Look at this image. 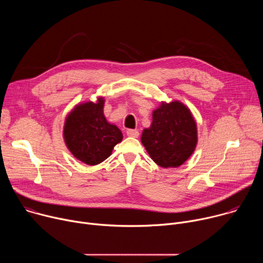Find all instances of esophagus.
Listing matches in <instances>:
<instances>
[{"instance_id":"34e87169","label":"esophagus","mask_w":263,"mask_h":263,"mask_svg":"<svg viewBox=\"0 0 263 263\" xmlns=\"http://www.w3.org/2000/svg\"><path fill=\"white\" fill-rule=\"evenodd\" d=\"M127 135L130 137H138L139 132L135 129H129V130H127Z\"/></svg>"}]
</instances>
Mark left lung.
<instances>
[{
    "mask_svg": "<svg viewBox=\"0 0 263 263\" xmlns=\"http://www.w3.org/2000/svg\"><path fill=\"white\" fill-rule=\"evenodd\" d=\"M151 126L143 129L141 143L159 166L178 167L195 152L198 128L191 109L180 101L161 102L153 110Z\"/></svg>",
    "mask_w": 263,
    "mask_h": 263,
    "instance_id": "obj_1",
    "label": "left lung"
}]
</instances>
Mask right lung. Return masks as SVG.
Segmentation results:
<instances>
[{"mask_svg":"<svg viewBox=\"0 0 263 263\" xmlns=\"http://www.w3.org/2000/svg\"><path fill=\"white\" fill-rule=\"evenodd\" d=\"M105 99L83 102L66 116L63 139L73 157L87 165H97L107 159L122 141V131L104 116Z\"/></svg>","mask_w":263,"mask_h":263,"instance_id":"right-lung-1","label":"right lung"}]
</instances>
